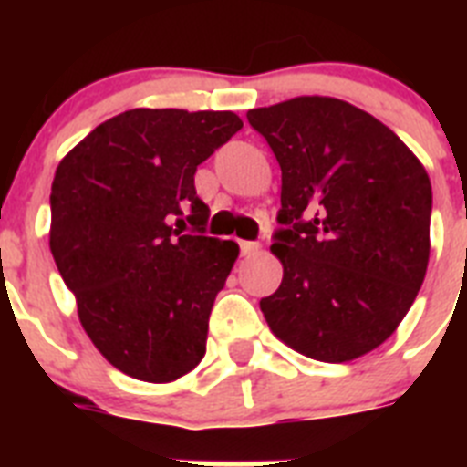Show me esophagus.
Segmentation results:
<instances>
[{
	"mask_svg": "<svg viewBox=\"0 0 467 467\" xmlns=\"http://www.w3.org/2000/svg\"><path fill=\"white\" fill-rule=\"evenodd\" d=\"M238 245H241L243 257H253V254H257L259 250H262V245H259L257 241H241Z\"/></svg>",
	"mask_w": 467,
	"mask_h": 467,
	"instance_id": "esophagus-1",
	"label": "esophagus"
}]
</instances>
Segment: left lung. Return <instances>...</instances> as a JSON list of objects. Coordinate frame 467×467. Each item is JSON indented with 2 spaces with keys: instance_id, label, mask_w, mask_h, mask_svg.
I'll use <instances>...</instances> for the list:
<instances>
[{
  "instance_id": "left-lung-1",
  "label": "left lung",
  "mask_w": 467,
  "mask_h": 467,
  "mask_svg": "<svg viewBox=\"0 0 467 467\" xmlns=\"http://www.w3.org/2000/svg\"><path fill=\"white\" fill-rule=\"evenodd\" d=\"M247 121L283 172L271 245L283 283L259 301L264 317L313 360H356L395 332L426 278V168L390 128L337 98H292Z\"/></svg>"
}]
</instances>
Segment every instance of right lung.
Listing matches in <instances>:
<instances>
[{"instance_id": "1", "label": "right lung", "mask_w": 467, "mask_h": 467, "mask_svg": "<svg viewBox=\"0 0 467 467\" xmlns=\"http://www.w3.org/2000/svg\"><path fill=\"white\" fill-rule=\"evenodd\" d=\"M241 128L234 111L128 109L57 166L53 259L95 348L128 377L168 383L203 360L238 245L205 236L193 175Z\"/></svg>"}]
</instances>
